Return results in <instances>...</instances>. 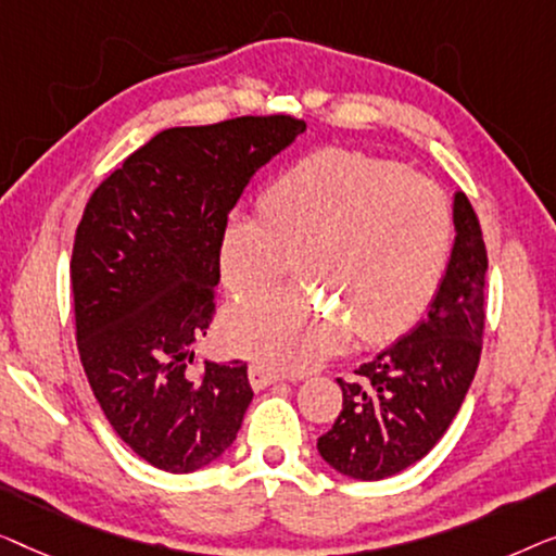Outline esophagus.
Listing matches in <instances>:
<instances>
[{
  "label": "esophagus",
  "mask_w": 556,
  "mask_h": 556,
  "mask_svg": "<svg viewBox=\"0 0 556 556\" xmlns=\"http://www.w3.org/2000/svg\"><path fill=\"white\" fill-rule=\"evenodd\" d=\"M279 375L275 370H269V367H264L260 363L249 365V382H252L254 390H264L269 388L271 382H277Z\"/></svg>",
  "instance_id": "1"
}]
</instances>
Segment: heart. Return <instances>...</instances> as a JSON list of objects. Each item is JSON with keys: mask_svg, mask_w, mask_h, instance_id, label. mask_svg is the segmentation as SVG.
Returning <instances> with one entry per match:
<instances>
[{"mask_svg": "<svg viewBox=\"0 0 556 556\" xmlns=\"http://www.w3.org/2000/svg\"><path fill=\"white\" fill-rule=\"evenodd\" d=\"M451 247V206L401 163L325 148L292 163L262 193V214H231L218 264L231 294H252L294 269L338 302L275 289L226 312L231 353L271 370H307L353 338L386 340L416 319Z\"/></svg>", "mask_w": 556, "mask_h": 556, "instance_id": "1", "label": "heart"}]
</instances>
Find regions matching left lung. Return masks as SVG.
Returning a JSON list of instances; mask_svg holds the SVG:
<instances>
[{
  "instance_id": "8db88e82",
  "label": "left lung",
  "mask_w": 556,
  "mask_h": 556,
  "mask_svg": "<svg viewBox=\"0 0 556 556\" xmlns=\"http://www.w3.org/2000/svg\"><path fill=\"white\" fill-rule=\"evenodd\" d=\"M453 224L456 244L428 317L359 365L355 378H338L342 410L317 438V451L350 479L380 481L424 458L471 388L486 327L489 256L476 211L460 191Z\"/></svg>"
}]
</instances>
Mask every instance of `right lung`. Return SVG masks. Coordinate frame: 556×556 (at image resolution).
I'll return each instance as SVG.
<instances>
[{"label": "right lung", "instance_id": "1", "mask_svg": "<svg viewBox=\"0 0 556 556\" xmlns=\"http://www.w3.org/2000/svg\"><path fill=\"white\" fill-rule=\"evenodd\" d=\"M304 128L277 113L161 130L83 211L70 260L77 353L108 424L161 471L216 460L252 403L247 363L189 365L216 315L229 211Z\"/></svg>", "mask_w": 556, "mask_h": 556}]
</instances>
